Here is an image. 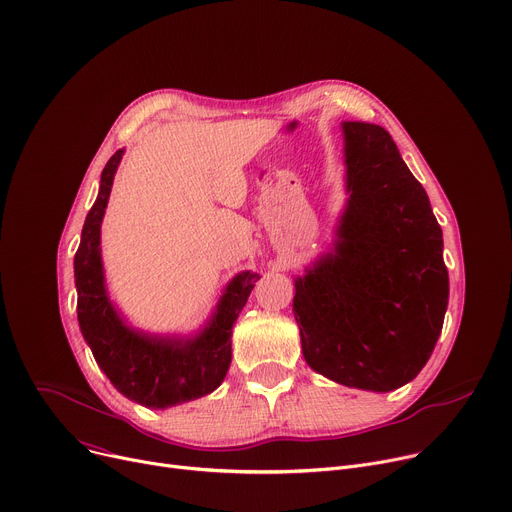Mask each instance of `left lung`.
Here are the masks:
<instances>
[{"mask_svg": "<svg viewBox=\"0 0 512 512\" xmlns=\"http://www.w3.org/2000/svg\"><path fill=\"white\" fill-rule=\"evenodd\" d=\"M346 203L334 240L297 274L293 313L305 363L365 391L410 383L449 303L443 231L391 135L344 121Z\"/></svg>", "mask_w": 512, "mask_h": 512, "instance_id": "8db88e82", "label": "left lung"}]
</instances>
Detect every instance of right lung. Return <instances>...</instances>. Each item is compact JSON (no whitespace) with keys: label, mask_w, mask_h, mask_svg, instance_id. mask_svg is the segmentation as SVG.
Masks as SVG:
<instances>
[{"label":"right lung","mask_w":512,"mask_h":512,"mask_svg":"<svg viewBox=\"0 0 512 512\" xmlns=\"http://www.w3.org/2000/svg\"><path fill=\"white\" fill-rule=\"evenodd\" d=\"M125 149L116 151L100 176L96 201L75 252L77 322L92 355L125 398L151 410L199 400L215 391L231 363V328L242 313L258 272L242 270L225 285L211 316L190 334H155L129 324L110 299L102 262V219L114 174Z\"/></svg>","instance_id":"add662e5"}]
</instances>
